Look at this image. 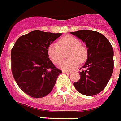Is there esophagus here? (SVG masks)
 <instances>
[{"mask_svg": "<svg viewBox=\"0 0 121 121\" xmlns=\"http://www.w3.org/2000/svg\"><path fill=\"white\" fill-rule=\"evenodd\" d=\"M62 72H63V73H65V74H70L71 73V72L70 71H67V70H62Z\"/></svg>", "mask_w": 121, "mask_h": 121, "instance_id": "esophagus-1", "label": "esophagus"}]
</instances>
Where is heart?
<instances>
[{
  "label": "heart",
  "instance_id": "heart-1",
  "mask_svg": "<svg viewBox=\"0 0 121 121\" xmlns=\"http://www.w3.org/2000/svg\"><path fill=\"white\" fill-rule=\"evenodd\" d=\"M67 52V60L60 65L65 70L74 69L79 63H83L86 60L88 51L86 47L81 44L80 40L73 36H66L60 38L57 43H52L47 49V54L50 60L55 65L61 62Z\"/></svg>",
  "mask_w": 121,
  "mask_h": 121
}]
</instances>
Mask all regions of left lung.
I'll use <instances>...</instances> for the list:
<instances>
[{"mask_svg": "<svg viewBox=\"0 0 121 121\" xmlns=\"http://www.w3.org/2000/svg\"><path fill=\"white\" fill-rule=\"evenodd\" d=\"M85 43L88 51L87 60L79 70L80 79L74 83L81 94L92 96L104 90L113 70V47L101 33L89 30L71 32Z\"/></svg>", "mask_w": 121, "mask_h": 121, "instance_id": "left-lung-1", "label": "left lung"}]
</instances>
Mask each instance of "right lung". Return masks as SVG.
<instances>
[{
    "instance_id": "right-lung-1",
    "label": "right lung",
    "mask_w": 121,
    "mask_h": 121,
    "mask_svg": "<svg viewBox=\"0 0 121 121\" xmlns=\"http://www.w3.org/2000/svg\"><path fill=\"white\" fill-rule=\"evenodd\" d=\"M61 33L35 30L21 36L11 49V71L16 83L35 98L51 92L62 71L49 58L47 49Z\"/></svg>"
}]
</instances>
